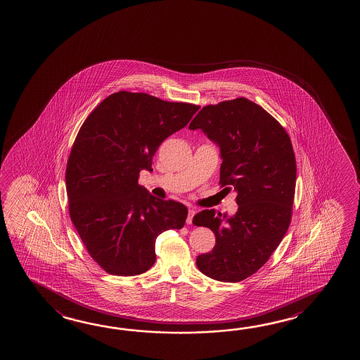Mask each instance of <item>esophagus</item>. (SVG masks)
<instances>
[{
    "label": "esophagus",
    "instance_id": "34e87169",
    "mask_svg": "<svg viewBox=\"0 0 360 360\" xmlns=\"http://www.w3.org/2000/svg\"><path fill=\"white\" fill-rule=\"evenodd\" d=\"M195 214V208H189L188 210V217H187V224H192V219H193V216Z\"/></svg>",
    "mask_w": 360,
    "mask_h": 360
}]
</instances>
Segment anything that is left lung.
<instances>
[{
    "label": "left lung",
    "instance_id": "8db88e82",
    "mask_svg": "<svg viewBox=\"0 0 360 360\" xmlns=\"http://www.w3.org/2000/svg\"><path fill=\"white\" fill-rule=\"evenodd\" d=\"M189 129L202 130L219 148V184L235 189L238 205L233 216L205 210L193 217V224L216 236L212 251L195 264L213 280L238 283L265 265L289 229L296 183L292 144L281 124L246 98L203 106Z\"/></svg>",
    "mask_w": 360,
    "mask_h": 360
}]
</instances>
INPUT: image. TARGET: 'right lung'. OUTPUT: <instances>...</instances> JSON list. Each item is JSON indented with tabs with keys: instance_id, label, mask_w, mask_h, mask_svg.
<instances>
[{
	"instance_id": "obj_1",
	"label": "right lung",
	"mask_w": 360,
	"mask_h": 360,
	"mask_svg": "<svg viewBox=\"0 0 360 360\" xmlns=\"http://www.w3.org/2000/svg\"><path fill=\"white\" fill-rule=\"evenodd\" d=\"M200 106L146 93L118 91L90 112L66 165L71 221L89 255L106 272L134 276L155 262V240L181 230L188 214L176 200L138 184L152 172L162 142L184 128Z\"/></svg>"
}]
</instances>
